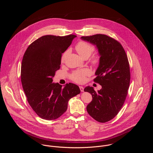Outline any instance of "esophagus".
Returning <instances> with one entry per match:
<instances>
[{
    "label": "esophagus",
    "instance_id": "1",
    "mask_svg": "<svg viewBox=\"0 0 153 153\" xmlns=\"http://www.w3.org/2000/svg\"><path fill=\"white\" fill-rule=\"evenodd\" d=\"M79 88H80V90H81V92H83V91H84V88L83 87H82V86H79Z\"/></svg>",
    "mask_w": 153,
    "mask_h": 153
}]
</instances>
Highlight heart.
<instances>
[{
  "mask_svg": "<svg viewBox=\"0 0 153 153\" xmlns=\"http://www.w3.org/2000/svg\"><path fill=\"white\" fill-rule=\"evenodd\" d=\"M75 49L78 54L82 58H88L93 53L94 51V47L91 45L84 41H80L75 46ZM68 53V51L65 52L61 57V62L63 63L65 61L66 57ZM92 63L96 65H98L100 62V58L98 56H94L92 58ZM90 74V71L87 68L82 69L80 70L74 72L71 75V79L78 83H82L85 80V76Z\"/></svg>",
  "mask_w": 153,
  "mask_h": 153,
  "instance_id": "obj_1",
  "label": "heart"
}]
</instances>
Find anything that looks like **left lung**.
Wrapping results in <instances>:
<instances>
[{
	"label": "left lung",
	"instance_id": "obj_1",
	"mask_svg": "<svg viewBox=\"0 0 153 153\" xmlns=\"http://www.w3.org/2000/svg\"><path fill=\"white\" fill-rule=\"evenodd\" d=\"M81 39L95 45L100 56L94 81L102 88L97 92L92 87L85 88L84 91L92 97L88 113L96 121L106 123L117 115L126 99L130 82L128 58L121 44L107 35L97 34Z\"/></svg>",
	"mask_w": 153,
	"mask_h": 153
}]
</instances>
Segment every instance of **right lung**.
Masks as SVG:
<instances>
[{
  "mask_svg": "<svg viewBox=\"0 0 153 153\" xmlns=\"http://www.w3.org/2000/svg\"><path fill=\"white\" fill-rule=\"evenodd\" d=\"M76 36H43L30 44L23 55L22 87L32 108L44 120L61 117L67 109L68 101L81 92L79 87L72 83L63 87L52 82L61 66L62 53Z\"/></svg>",
  "mask_w": 153,
  "mask_h": 153,
  "instance_id": "1",
  "label": "right lung"
}]
</instances>
